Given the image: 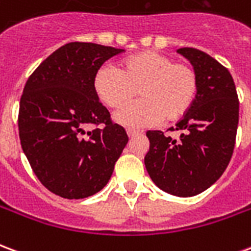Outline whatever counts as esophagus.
Masks as SVG:
<instances>
[{
    "mask_svg": "<svg viewBox=\"0 0 251 251\" xmlns=\"http://www.w3.org/2000/svg\"><path fill=\"white\" fill-rule=\"evenodd\" d=\"M138 134H140V131L138 130H127V136L130 137H136V136H138Z\"/></svg>",
    "mask_w": 251,
    "mask_h": 251,
    "instance_id": "obj_1",
    "label": "esophagus"
}]
</instances>
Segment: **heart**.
<instances>
[{
	"mask_svg": "<svg viewBox=\"0 0 251 251\" xmlns=\"http://www.w3.org/2000/svg\"><path fill=\"white\" fill-rule=\"evenodd\" d=\"M94 90L110 109H122L117 122L131 129L147 127L163 120L175 124L188 113L199 91V75L192 64L177 62L167 53L144 51L122 59L118 70L102 66L94 76Z\"/></svg>",
	"mask_w": 251,
	"mask_h": 251,
	"instance_id": "heart-1",
	"label": "heart"
}]
</instances>
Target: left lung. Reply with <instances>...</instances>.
I'll return each mask as SVG.
<instances>
[{
    "label": "left lung",
    "mask_w": 251,
    "mask_h": 251,
    "mask_svg": "<svg viewBox=\"0 0 251 251\" xmlns=\"http://www.w3.org/2000/svg\"><path fill=\"white\" fill-rule=\"evenodd\" d=\"M199 75V91L192 107L176 127L172 138L161 130L147 131L149 152L145 167L153 183L175 196H195L211 187L231 160L239 100L226 67L196 48H180Z\"/></svg>",
    "instance_id": "left-lung-1"
}]
</instances>
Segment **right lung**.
Returning a JSON list of instances; mask_svg holds the SVG:
<instances>
[{
	"instance_id": "obj_1",
	"label": "right lung",
	"mask_w": 251,
	"mask_h": 251,
	"mask_svg": "<svg viewBox=\"0 0 251 251\" xmlns=\"http://www.w3.org/2000/svg\"><path fill=\"white\" fill-rule=\"evenodd\" d=\"M122 52L94 43H68L25 83L19 110L21 148L52 194L83 199L99 192L113 175L129 137L99 102L94 76ZM90 125L94 129L86 132Z\"/></svg>"
}]
</instances>
